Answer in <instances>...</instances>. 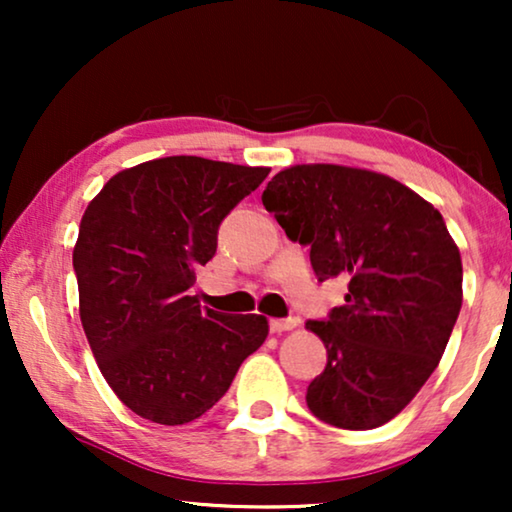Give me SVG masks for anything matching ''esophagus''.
<instances>
[{"label":"esophagus","mask_w":512,"mask_h":512,"mask_svg":"<svg viewBox=\"0 0 512 512\" xmlns=\"http://www.w3.org/2000/svg\"><path fill=\"white\" fill-rule=\"evenodd\" d=\"M298 326L296 319H270V331L272 333H284V331H293Z\"/></svg>","instance_id":"esophagus-1"}]
</instances>
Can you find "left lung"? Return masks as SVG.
Wrapping results in <instances>:
<instances>
[{
	"label": "left lung",
	"instance_id": "8db88e82",
	"mask_svg": "<svg viewBox=\"0 0 512 512\" xmlns=\"http://www.w3.org/2000/svg\"><path fill=\"white\" fill-rule=\"evenodd\" d=\"M263 205L310 247L319 282L349 279L345 305L305 324L328 354L307 408L338 429L387 424L438 368L461 310L464 270L443 216L401 181L345 165L286 167Z\"/></svg>",
	"mask_w": 512,
	"mask_h": 512
}]
</instances>
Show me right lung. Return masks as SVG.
Wrapping results in <instances>:
<instances>
[{
  "instance_id": "1",
  "label": "right lung",
  "mask_w": 512,
  "mask_h": 512,
  "mask_svg": "<svg viewBox=\"0 0 512 512\" xmlns=\"http://www.w3.org/2000/svg\"><path fill=\"white\" fill-rule=\"evenodd\" d=\"M268 172L198 156L149 160L114 174L83 214L81 324L104 380L135 415L165 426L202 417L268 338L261 314L214 312L188 296L221 221Z\"/></svg>"
}]
</instances>
